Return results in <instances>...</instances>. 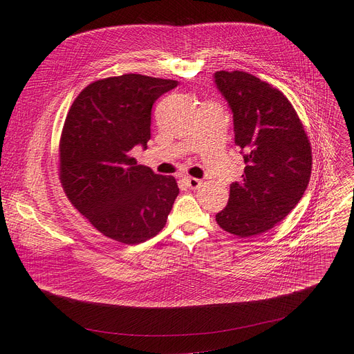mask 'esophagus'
Here are the masks:
<instances>
[{
  "label": "esophagus",
  "instance_id": "esophagus-1",
  "mask_svg": "<svg viewBox=\"0 0 354 354\" xmlns=\"http://www.w3.org/2000/svg\"><path fill=\"white\" fill-rule=\"evenodd\" d=\"M183 180H185V183H187V187H189L191 189H196V188H199V187H201V183H202V180H201V179L191 178V176L183 178Z\"/></svg>",
  "mask_w": 354,
  "mask_h": 354
}]
</instances>
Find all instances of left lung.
<instances>
[{
	"mask_svg": "<svg viewBox=\"0 0 354 354\" xmlns=\"http://www.w3.org/2000/svg\"><path fill=\"white\" fill-rule=\"evenodd\" d=\"M232 110L235 145L244 156L243 179L231 183L228 205L216 224L241 238L283 221L303 198L311 176V146L290 100L247 71L215 73Z\"/></svg>",
	"mask_w": 354,
	"mask_h": 354,
	"instance_id": "1",
	"label": "left lung"
}]
</instances>
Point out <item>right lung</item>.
Here are the masks:
<instances>
[{
	"label": "right lung",
	"instance_id": "add662e5",
	"mask_svg": "<svg viewBox=\"0 0 354 354\" xmlns=\"http://www.w3.org/2000/svg\"><path fill=\"white\" fill-rule=\"evenodd\" d=\"M176 80L123 74L90 83L73 102L60 138V182L84 218L104 236L133 245L166 224L179 194L174 176L132 158L151 139L153 103Z\"/></svg>",
	"mask_w": 354,
	"mask_h": 354
}]
</instances>
